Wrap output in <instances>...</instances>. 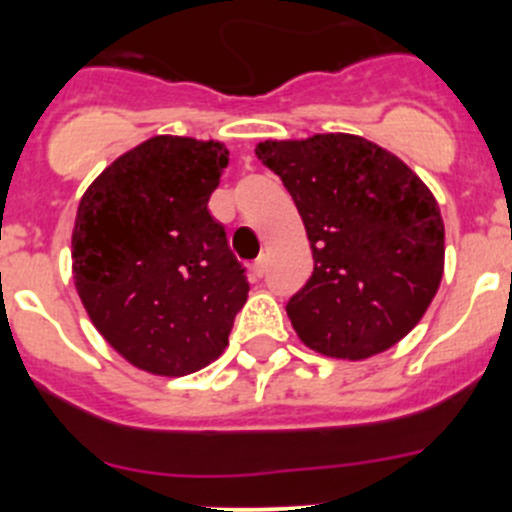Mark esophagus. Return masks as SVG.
Listing matches in <instances>:
<instances>
[{"instance_id":"esophagus-1","label":"esophagus","mask_w":512,"mask_h":512,"mask_svg":"<svg viewBox=\"0 0 512 512\" xmlns=\"http://www.w3.org/2000/svg\"><path fill=\"white\" fill-rule=\"evenodd\" d=\"M265 270H267V257L262 255V257H257L255 265H252V272H255V277H262L265 275Z\"/></svg>"}]
</instances>
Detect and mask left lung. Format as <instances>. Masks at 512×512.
I'll list each match as a JSON object with an SVG mask.
<instances>
[{
    "instance_id": "obj_1",
    "label": "left lung",
    "mask_w": 512,
    "mask_h": 512,
    "mask_svg": "<svg viewBox=\"0 0 512 512\" xmlns=\"http://www.w3.org/2000/svg\"><path fill=\"white\" fill-rule=\"evenodd\" d=\"M292 195L314 272L287 302L314 352L369 359L421 322L443 277V220L414 170L352 133L257 143Z\"/></svg>"
}]
</instances>
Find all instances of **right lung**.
<instances>
[{
    "label": "right lung",
    "mask_w": 512,
    "mask_h": 512,
    "mask_svg": "<svg viewBox=\"0 0 512 512\" xmlns=\"http://www.w3.org/2000/svg\"><path fill=\"white\" fill-rule=\"evenodd\" d=\"M227 156L218 141L148 138L79 203L76 292L101 337L148 374L185 376L218 359L247 302L245 267L208 210Z\"/></svg>",
    "instance_id": "add662e5"
}]
</instances>
